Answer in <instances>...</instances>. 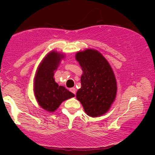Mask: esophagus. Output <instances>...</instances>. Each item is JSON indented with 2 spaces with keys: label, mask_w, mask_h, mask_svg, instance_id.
<instances>
[{
  "label": "esophagus",
  "mask_w": 155,
  "mask_h": 155,
  "mask_svg": "<svg viewBox=\"0 0 155 155\" xmlns=\"http://www.w3.org/2000/svg\"><path fill=\"white\" fill-rule=\"evenodd\" d=\"M70 91H71V92L72 93H73V94L75 95V94H76V89H75V88L72 87V88L70 89Z\"/></svg>",
  "instance_id": "obj_1"
}]
</instances>
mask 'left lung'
Segmentation results:
<instances>
[{
  "mask_svg": "<svg viewBox=\"0 0 155 155\" xmlns=\"http://www.w3.org/2000/svg\"><path fill=\"white\" fill-rule=\"evenodd\" d=\"M83 74L81 87L76 94L88 116L97 117L109 109L116 95V81L114 72L104 57L96 50L77 53Z\"/></svg>",
  "mask_w": 155,
  "mask_h": 155,
  "instance_id": "1",
  "label": "left lung"
}]
</instances>
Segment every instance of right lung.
Here are the masks:
<instances>
[{"label":"right lung","instance_id":"add662e5","mask_svg":"<svg viewBox=\"0 0 155 155\" xmlns=\"http://www.w3.org/2000/svg\"><path fill=\"white\" fill-rule=\"evenodd\" d=\"M63 58L62 54L52 51L40 63L35 78V94L39 106L53 112L63 101L73 97V93L63 86H59L54 78V71Z\"/></svg>","mask_w":155,"mask_h":155}]
</instances>
